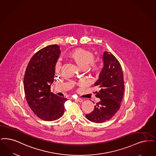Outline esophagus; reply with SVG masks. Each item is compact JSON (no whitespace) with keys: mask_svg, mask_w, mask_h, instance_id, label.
Listing matches in <instances>:
<instances>
[{"mask_svg":"<svg viewBox=\"0 0 156 156\" xmlns=\"http://www.w3.org/2000/svg\"><path fill=\"white\" fill-rule=\"evenodd\" d=\"M76 101H78V102H82L83 101V99H81V98H78V99H75Z\"/></svg>","mask_w":156,"mask_h":156,"instance_id":"34e87169","label":"esophagus"}]
</instances>
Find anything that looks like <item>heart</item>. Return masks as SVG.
I'll list each match as a JSON object with an SVG mask.
<instances>
[{"label":"heart","instance_id":"1","mask_svg":"<svg viewBox=\"0 0 156 156\" xmlns=\"http://www.w3.org/2000/svg\"><path fill=\"white\" fill-rule=\"evenodd\" d=\"M67 56L74 60L81 69L88 68L90 71L94 73H99L101 71V66L99 63L94 62V54L87 50L83 49H76L70 51L68 53ZM62 66V64L61 61L58 60L55 66V72H60Z\"/></svg>","mask_w":156,"mask_h":156}]
</instances>
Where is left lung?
<instances>
[{
    "mask_svg": "<svg viewBox=\"0 0 156 156\" xmlns=\"http://www.w3.org/2000/svg\"><path fill=\"white\" fill-rule=\"evenodd\" d=\"M103 60L104 67L94 83L99 88L95 96L100 101L94 106L92 112L85 115L88 120L95 123L105 122L112 118L121 107L124 92V75L119 60L108 51L104 52Z\"/></svg>",
    "mask_w": 156,
    "mask_h": 156,
    "instance_id": "left-lung-1",
    "label": "left lung"
}]
</instances>
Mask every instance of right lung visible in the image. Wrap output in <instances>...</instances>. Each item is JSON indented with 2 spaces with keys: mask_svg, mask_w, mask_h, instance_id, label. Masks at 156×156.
<instances>
[{
  "mask_svg": "<svg viewBox=\"0 0 156 156\" xmlns=\"http://www.w3.org/2000/svg\"><path fill=\"white\" fill-rule=\"evenodd\" d=\"M60 52L57 44L44 47L32 57L25 70L24 89L26 100L32 112L44 121L60 119L64 112V103L67 100L50 91L55 64Z\"/></svg>",
  "mask_w": 156,
  "mask_h": 156,
  "instance_id": "right-lung-1",
  "label": "right lung"
}]
</instances>
